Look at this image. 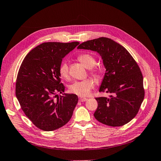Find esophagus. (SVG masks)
Masks as SVG:
<instances>
[{
    "label": "esophagus",
    "instance_id": "esophagus-1",
    "mask_svg": "<svg viewBox=\"0 0 161 161\" xmlns=\"http://www.w3.org/2000/svg\"><path fill=\"white\" fill-rule=\"evenodd\" d=\"M87 98H82V97H79V101L80 102H86V101H87Z\"/></svg>",
    "mask_w": 161,
    "mask_h": 161
}]
</instances>
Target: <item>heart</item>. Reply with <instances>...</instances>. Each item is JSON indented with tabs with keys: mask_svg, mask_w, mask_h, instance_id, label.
<instances>
[{
	"mask_svg": "<svg viewBox=\"0 0 161 161\" xmlns=\"http://www.w3.org/2000/svg\"><path fill=\"white\" fill-rule=\"evenodd\" d=\"M78 60L86 68L90 69V73L94 77H99L102 72L99 68L95 67L96 61L95 58L88 53H82L77 56ZM59 74L62 78L68 80L69 77V66L66 62H62L59 67ZM94 86V82L90 79H86L82 81H75L69 86V90L80 97H85L89 94Z\"/></svg>",
	"mask_w": 161,
	"mask_h": 161,
	"instance_id": "obj_1",
	"label": "heart"
}]
</instances>
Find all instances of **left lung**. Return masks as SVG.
Masks as SVG:
<instances>
[{"label": "left lung", "instance_id": "1", "mask_svg": "<svg viewBox=\"0 0 161 161\" xmlns=\"http://www.w3.org/2000/svg\"><path fill=\"white\" fill-rule=\"evenodd\" d=\"M77 49L90 50L102 56L106 71L99 92L109 97H96V119L106 125L120 127L136 115L145 97L143 77L137 63L123 46L101 37L81 43Z\"/></svg>", "mask_w": 161, "mask_h": 161}]
</instances>
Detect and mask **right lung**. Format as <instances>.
Listing matches in <instances>:
<instances>
[{"label":"right lung","instance_id":"add662e5","mask_svg":"<svg viewBox=\"0 0 161 161\" xmlns=\"http://www.w3.org/2000/svg\"><path fill=\"white\" fill-rule=\"evenodd\" d=\"M80 44L44 42L34 47L20 65L16 82V96L26 116L45 131L64 126L72 116L78 102L75 94L64 92L59 67L62 59Z\"/></svg>","mask_w":161,"mask_h":161}]
</instances>
